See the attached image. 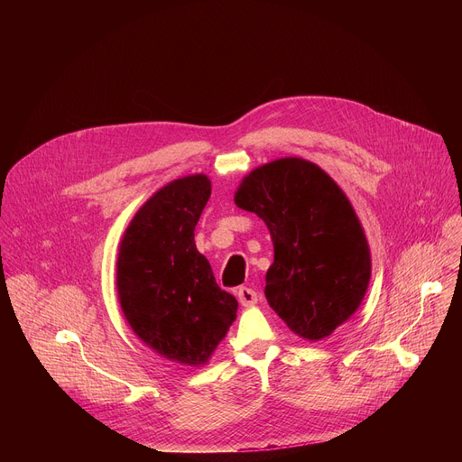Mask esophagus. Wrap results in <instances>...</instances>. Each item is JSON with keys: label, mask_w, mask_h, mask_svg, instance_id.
<instances>
[{"label": "esophagus", "mask_w": 462, "mask_h": 462, "mask_svg": "<svg viewBox=\"0 0 462 462\" xmlns=\"http://www.w3.org/2000/svg\"><path fill=\"white\" fill-rule=\"evenodd\" d=\"M237 300L243 307H252L257 303V292L250 287H239L237 289Z\"/></svg>", "instance_id": "esophagus-1"}]
</instances>
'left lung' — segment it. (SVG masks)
<instances>
[{
	"label": "left lung",
	"mask_w": 462,
	"mask_h": 462,
	"mask_svg": "<svg viewBox=\"0 0 462 462\" xmlns=\"http://www.w3.org/2000/svg\"><path fill=\"white\" fill-rule=\"evenodd\" d=\"M236 205L271 230L274 263L265 296L291 331L316 342L353 316L369 285L371 255L331 177L309 161L280 159L243 179Z\"/></svg>",
	"instance_id": "1"
}]
</instances>
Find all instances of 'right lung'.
<instances>
[{"label":"right lung","mask_w":462,"mask_h":462,"mask_svg":"<svg viewBox=\"0 0 462 462\" xmlns=\"http://www.w3.org/2000/svg\"><path fill=\"white\" fill-rule=\"evenodd\" d=\"M210 189L207 175L161 188L129 223L116 261L127 323L159 355L186 365L208 362L237 310L193 241Z\"/></svg>","instance_id":"1"}]
</instances>
